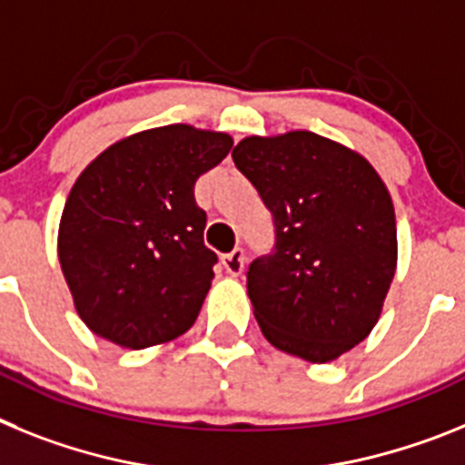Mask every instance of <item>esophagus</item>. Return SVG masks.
Wrapping results in <instances>:
<instances>
[{"label": "esophagus", "mask_w": 465, "mask_h": 465, "mask_svg": "<svg viewBox=\"0 0 465 465\" xmlns=\"http://www.w3.org/2000/svg\"><path fill=\"white\" fill-rule=\"evenodd\" d=\"M222 264H224L227 273H232V276H238V273H241L245 269V252H243V248H233L232 252H227V255L222 257Z\"/></svg>", "instance_id": "1"}]
</instances>
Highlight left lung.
<instances>
[{
	"instance_id": "1",
	"label": "left lung",
	"mask_w": 465,
	"mask_h": 465,
	"mask_svg": "<svg viewBox=\"0 0 465 465\" xmlns=\"http://www.w3.org/2000/svg\"><path fill=\"white\" fill-rule=\"evenodd\" d=\"M232 156L276 227L272 255L248 269L262 334L309 362L337 361L372 332L393 282L389 189L365 156L311 131L243 137Z\"/></svg>"
}]
</instances>
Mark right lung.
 <instances>
[{
	"instance_id": "add662e5",
	"label": "right lung",
	"mask_w": 465,
	"mask_h": 465,
	"mask_svg": "<svg viewBox=\"0 0 465 465\" xmlns=\"http://www.w3.org/2000/svg\"><path fill=\"white\" fill-rule=\"evenodd\" d=\"M232 144L227 133L187 124L149 128L104 149L76 177L58 260L91 332L147 349L192 328L217 264L193 184Z\"/></svg>"
}]
</instances>
